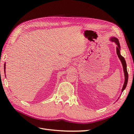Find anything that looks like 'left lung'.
I'll list each match as a JSON object with an SVG mask.
<instances>
[{
  "mask_svg": "<svg viewBox=\"0 0 134 134\" xmlns=\"http://www.w3.org/2000/svg\"><path fill=\"white\" fill-rule=\"evenodd\" d=\"M109 41L111 42H115L116 45V52L117 54L118 55V57L120 59V61L121 62V63H122V67H123V70H124V75H125V82H124V84L123 87L122 88V92H123V91H124L125 89L126 88L127 86V82H128V73H127V65H126V61L124 59V58L122 56H121V54H120V42L119 40L117 39L116 37H111L109 39ZM120 98V97H119L118 99H117V100H118Z\"/></svg>",
  "mask_w": 134,
  "mask_h": 134,
  "instance_id": "obj_1",
  "label": "left lung"
}]
</instances>
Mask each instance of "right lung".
Masks as SVG:
<instances>
[{"mask_svg":"<svg viewBox=\"0 0 134 134\" xmlns=\"http://www.w3.org/2000/svg\"><path fill=\"white\" fill-rule=\"evenodd\" d=\"M4 72H5V63L4 64Z\"/></svg>","mask_w":134,"mask_h":134,"instance_id":"obj_1","label":"right lung"}]
</instances>
